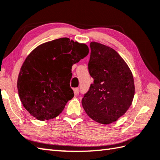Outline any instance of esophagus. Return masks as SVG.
I'll return each instance as SVG.
<instances>
[{
  "mask_svg": "<svg viewBox=\"0 0 160 160\" xmlns=\"http://www.w3.org/2000/svg\"><path fill=\"white\" fill-rule=\"evenodd\" d=\"M73 92H74L75 95H78V93H79L80 91H79V89H78V88H74Z\"/></svg>",
  "mask_w": 160,
  "mask_h": 160,
  "instance_id": "34e87169",
  "label": "esophagus"
}]
</instances>
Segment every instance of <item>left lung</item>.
Masks as SVG:
<instances>
[{
	"label": "left lung",
	"instance_id": "1",
	"mask_svg": "<svg viewBox=\"0 0 160 160\" xmlns=\"http://www.w3.org/2000/svg\"><path fill=\"white\" fill-rule=\"evenodd\" d=\"M88 68L93 78L82 105L89 117L108 125L117 121L128 111L134 96L132 71L120 55L108 46L90 43Z\"/></svg>",
	"mask_w": 160,
	"mask_h": 160
}]
</instances>
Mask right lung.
<instances>
[{
    "mask_svg": "<svg viewBox=\"0 0 160 160\" xmlns=\"http://www.w3.org/2000/svg\"><path fill=\"white\" fill-rule=\"evenodd\" d=\"M89 47L64 37L38 46L22 64L17 80L25 109L37 119L49 120L62 113L74 96L71 68L88 55Z\"/></svg>",
    "mask_w": 160,
    "mask_h": 160,
    "instance_id": "1",
    "label": "right lung"
}]
</instances>
